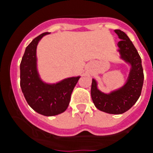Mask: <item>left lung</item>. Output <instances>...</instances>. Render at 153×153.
Instances as JSON below:
<instances>
[{
    "label": "left lung",
    "mask_w": 153,
    "mask_h": 153,
    "mask_svg": "<svg viewBox=\"0 0 153 153\" xmlns=\"http://www.w3.org/2000/svg\"><path fill=\"white\" fill-rule=\"evenodd\" d=\"M114 32L117 34V52L120 58L129 66V74L124 84L120 88L108 93L98 88V82L92 79L91 96L92 102L98 110L110 114H121L126 112L137 102L142 92L144 74L142 59L129 37L120 29Z\"/></svg>",
    "instance_id": "1"
}]
</instances>
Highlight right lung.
Listing matches in <instances>:
<instances>
[{"instance_id":"add662e5","label":"right lung","mask_w":153,"mask_h":153,"mask_svg":"<svg viewBox=\"0 0 153 153\" xmlns=\"http://www.w3.org/2000/svg\"><path fill=\"white\" fill-rule=\"evenodd\" d=\"M50 33H42L25 48L20 64V86L28 104L38 114L51 117L67 110L71 95L80 75L54 83L46 82L38 71L36 49L39 41Z\"/></svg>"}]
</instances>
